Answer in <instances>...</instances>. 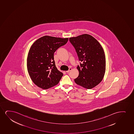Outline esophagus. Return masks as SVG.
I'll use <instances>...</instances> for the list:
<instances>
[{"label": "esophagus", "mask_w": 134, "mask_h": 134, "mask_svg": "<svg viewBox=\"0 0 134 134\" xmlns=\"http://www.w3.org/2000/svg\"><path fill=\"white\" fill-rule=\"evenodd\" d=\"M72 70V68H70V69H69V70H68V71H66V72L67 73H69V72H70L71 70Z\"/></svg>", "instance_id": "esophagus-1"}]
</instances>
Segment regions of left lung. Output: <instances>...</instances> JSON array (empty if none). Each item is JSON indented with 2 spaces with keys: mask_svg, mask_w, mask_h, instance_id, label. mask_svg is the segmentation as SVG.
<instances>
[{
  "mask_svg": "<svg viewBox=\"0 0 134 134\" xmlns=\"http://www.w3.org/2000/svg\"><path fill=\"white\" fill-rule=\"evenodd\" d=\"M80 61L76 83L87 89L96 86L103 80L105 71V56L102 47L96 38L87 34L69 38Z\"/></svg>",
  "mask_w": 134,
  "mask_h": 134,
  "instance_id": "obj_1",
  "label": "left lung"
}]
</instances>
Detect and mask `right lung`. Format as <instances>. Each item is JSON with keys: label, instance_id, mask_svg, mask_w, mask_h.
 Masks as SVG:
<instances>
[{"label": "right lung", "instance_id": "obj_1", "mask_svg": "<svg viewBox=\"0 0 134 134\" xmlns=\"http://www.w3.org/2000/svg\"><path fill=\"white\" fill-rule=\"evenodd\" d=\"M68 40V38L44 36L32 45L27 57V70L32 80L38 87L49 89L61 80L63 74L56 67L54 53Z\"/></svg>", "mask_w": 134, "mask_h": 134}]
</instances>
